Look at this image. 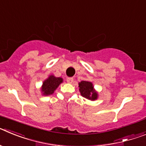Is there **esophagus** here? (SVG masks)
Listing matches in <instances>:
<instances>
[{"label": "esophagus", "mask_w": 146, "mask_h": 146, "mask_svg": "<svg viewBox=\"0 0 146 146\" xmlns=\"http://www.w3.org/2000/svg\"><path fill=\"white\" fill-rule=\"evenodd\" d=\"M66 80H67V82H69V83H72V82L74 81V79H73L72 77H68V78L66 79Z\"/></svg>", "instance_id": "obj_1"}]
</instances>
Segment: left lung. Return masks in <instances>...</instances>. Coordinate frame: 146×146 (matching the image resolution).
Segmentation results:
<instances>
[{"mask_svg": "<svg viewBox=\"0 0 146 146\" xmlns=\"http://www.w3.org/2000/svg\"><path fill=\"white\" fill-rule=\"evenodd\" d=\"M80 91L83 97L91 100H95L97 99L98 94L94 91V86L91 82L82 81L79 83Z\"/></svg>", "mask_w": 146, "mask_h": 146, "instance_id": "8db88e82", "label": "left lung"}]
</instances>
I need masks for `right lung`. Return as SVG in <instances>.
I'll return each mask as SVG.
<instances>
[{
  "mask_svg": "<svg viewBox=\"0 0 146 146\" xmlns=\"http://www.w3.org/2000/svg\"><path fill=\"white\" fill-rule=\"evenodd\" d=\"M63 82V79L60 77H55L53 75L49 77L43 82L42 88V91L44 95H50L54 93V91L58 87L59 85Z\"/></svg>",
  "mask_w": 146,
  "mask_h": 146,
  "instance_id": "obj_1",
  "label": "right lung"
}]
</instances>
